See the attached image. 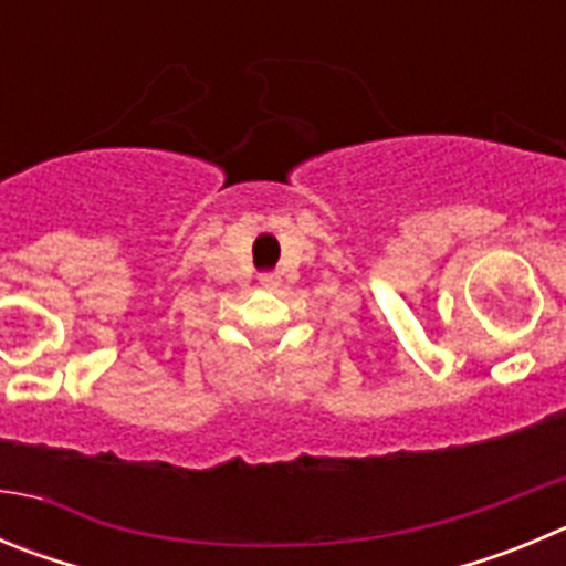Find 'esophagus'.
<instances>
[{
    "label": "esophagus",
    "mask_w": 566,
    "mask_h": 566,
    "mask_svg": "<svg viewBox=\"0 0 566 566\" xmlns=\"http://www.w3.org/2000/svg\"><path fill=\"white\" fill-rule=\"evenodd\" d=\"M280 277L277 274H263V286H277Z\"/></svg>",
    "instance_id": "34e87169"
}]
</instances>
